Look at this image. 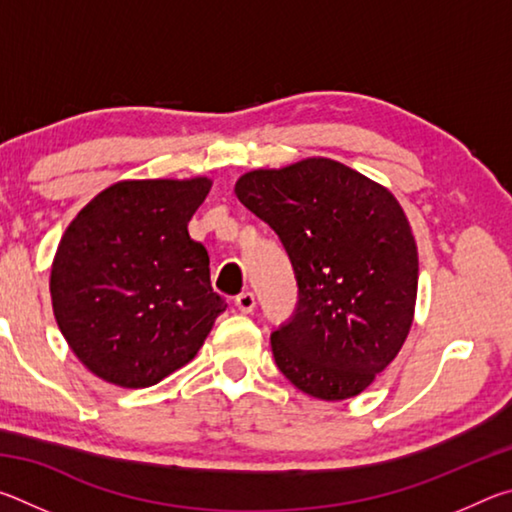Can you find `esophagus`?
Returning <instances> with one entry per match:
<instances>
[{"label": "esophagus", "instance_id": "1", "mask_svg": "<svg viewBox=\"0 0 512 512\" xmlns=\"http://www.w3.org/2000/svg\"><path fill=\"white\" fill-rule=\"evenodd\" d=\"M235 307L241 311V314H253L255 307H257V300L250 291H244L239 293V296L235 298Z\"/></svg>", "mask_w": 512, "mask_h": 512}]
</instances>
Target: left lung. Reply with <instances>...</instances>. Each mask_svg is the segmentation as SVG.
<instances>
[{"label": "left lung", "instance_id": "left-lung-1", "mask_svg": "<svg viewBox=\"0 0 512 512\" xmlns=\"http://www.w3.org/2000/svg\"><path fill=\"white\" fill-rule=\"evenodd\" d=\"M235 194L282 239L298 309L271 334L277 368L316 400L357 397L411 332L418 246L391 189L329 158L248 171Z\"/></svg>", "mask_w": 512, "mask_h": 512}]
</instances>
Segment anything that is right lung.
I'll return each instance as SVG.
<instances>
[{"label":"right lung","instance_id":"obj_1","mask_svg":"<svg viewBox=\"0 0 512 512\" xmlns=\"http://www.w3.org/2000/svg\"><path fill=\"white\" fill-rule=\"evenodd\" d=\"M207 176L119 180L67 225L49 275L58 329L92 375L146 388L196 357L225 300L187 223Z\"/></svg>","mask_w":512,"mask_h":512}]
</instances>
